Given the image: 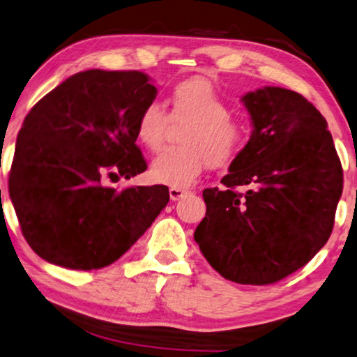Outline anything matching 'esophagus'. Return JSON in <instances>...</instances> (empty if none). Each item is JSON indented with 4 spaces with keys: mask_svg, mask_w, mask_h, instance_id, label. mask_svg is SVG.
<instances>
[{
    "mask_svg": "<svg viewBox=\"0 0 357 357\" xmlns=\"http://www.w3.org/2000/svg\"><path fill=\"white\" fill-rule=\"evenodd\" d=\"M186 193H188V190L185 188H177V186H171V188H169V196H171L172 201H178L180 197H183Z\"/></svg>",
    "mask_w": 357,
    "mask_h": 357,
    "instance_id": "1",
    "label": "esophagus"
}]
</instances>
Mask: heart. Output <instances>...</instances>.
I'll return each mask as SVG.
<instances>
[{
	"label": "heart",
	"instance_id": "1",
	"mask_svg": "<svg viewBox=\"0 0 357 357\" xmlns=\"http://www.w3.org/2000/svg\"><path fill=\"white\" fill-rule=\"evenodd\" d=\"M171 114L161 103L151 102L142 109L137 137L148 150L158 151L167 128L188 124L183 130L185 146L169 148L151 162V177L160 183L186 186L195 182L204 167L225 169L243 156L250 140V128L231 116V108L209 81L191 78L171 92Z\"/></svg>",
	"mask_w": 357,
	"mask_h": 357
}]
</instances>
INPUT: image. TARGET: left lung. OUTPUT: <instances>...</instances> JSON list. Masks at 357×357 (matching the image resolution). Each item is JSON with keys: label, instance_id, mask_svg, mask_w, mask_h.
Returning a JSON list of instances; mask_svg holds the SVG:
<instances>
[{"label": "left lung", "instance_id": "obj_1", "mask_svg": "<svg viewBox=\"0 0 357 357\" xmlns=\"http://www.w3.org/2000/svg\"><path fill=\"white\" fill-rule=\"evenodd\" d=\"M241 100L252 119L249 145L206 188V217L195 241L225 279L265 286L305 266L327 243L343 171L327 121L311 102L265 86ZM236 185H249L243 195Z\"/></svg>", "mask_w": 357, "mask_h": 357}]
</instances>
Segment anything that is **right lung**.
Returning a JSON list of instances; mask_svg holds the SVG:
<instances>
[{"mask_svg": "<svg viewBox=\"0 0 357 357\" xmlns=\"http://www.w3.org/2000/svg\"><path fill=\"white\" fill-rule=\"evenodd\" d=\"M158 89L142 71L70 76L25 116L9 172L22 234L41 259L70 270L112 265L169 202L164 185L114 190L146 171L137 121Z\"/></svg>", "mask_w": 357, "mask_h": 357, "instance_id": "1", "label": "right lung"}]
</instances>
